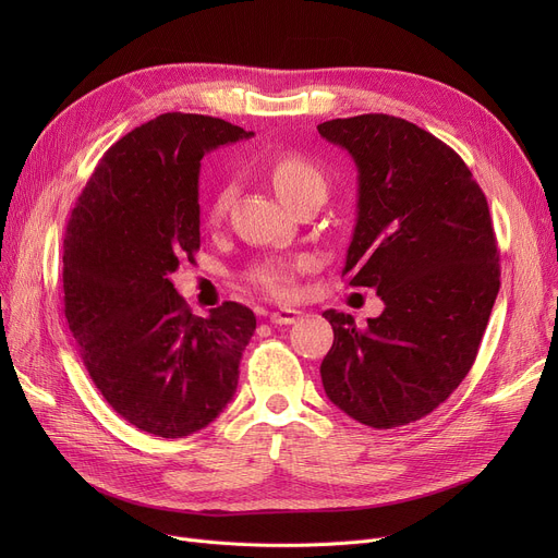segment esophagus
I'll list each match as a JSON object with an SVG mask.
<instances>
[{
  "instance_id": "34e87169",
  "label": "esophagus",
  "mask_w": 558,
  "mask_h": 558,
  "mask_svg": "<svg viewBox=\"0 0 558 558\" xmlns=\"http://www.w3.org/2000/svg\"><path fill=\"white\" fill-rule=\"evenodd\" d=\"M303 316L301 310H278V312H271V324L276 326H291L296 324V320Z\"/></svg>"
}]
</instances>
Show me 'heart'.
<instances>
[{
	"instance_id": "heart-1",
	"label": "heart",
	"mask_w": 558,
	"mask_h": 558,
	"mask_svg": "<svg viewBox=\"0 0 558 558\" xmlns=\"http://www.w3.org/2000/svg\"><path fill=\"white\" fill-rule=\"evenodd\" d=\"M269 175H271L274 190L284 203H294L296 198L314 192L326 194L328 190L324 171L299 154H284L276 158L269 169ZM223 210H226V194H219L215 201L213 215L221 217ZM305 267H307L305 259H269V262L257 264V267L251 271V282L259 287L264 294H269L271 299L287 301L296 296L299 291L296 276Z\"/></svg>"
}]
</instances>
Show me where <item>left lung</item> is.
Here are the masks:
<instances>
[{
    "label": "left lung",
    "mask_w": 558,
    "mask_h": 558,
    "mask_svg": "<svg viewBox=\"0 0 558 558\" xmlns=\"http://www.w3.org/2000/svg\"><path fill=\"white\" fill-rule=\"evenodd\" d=\"M357 167V223L343 276L373 287L385 312L335 330L320 364L332 404L375 429L414 423L471 371L500 291L488 203L465 162L432 133L371 112L316 126Z\"/></svg>",
    "instance_id": "left-lung-1"
}]
</instances>
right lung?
I'll list each match as a JSON object with an SVG mask.
<instances>
[{
    "mask_svg": "<svg viewBox=\"0 0 558 558\" xmlns=\"http://www.w3.org/2000/svg\"><path fill=\"white\" fill-rule=\"evenodd\" d=\"M253 133L165 112L104 154L63 242L65 318L83 364L124 421L162 438L210 425L232 400L255 314L196 316L169 276L201 246V158Z\"/></svg>",
    "mask_w": 558,
    "mask_h": 558,
    "instance_id": "obj_1",
    "label": "right lung"
}]
</instances>
